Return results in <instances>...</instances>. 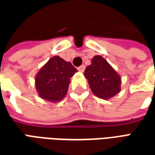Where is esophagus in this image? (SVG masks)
<instances>
[{
  "label": "esophagus",
  "mask_w": 155,
  "mask_h": 155,
  "mask_svg": "<svg viewBox=\"0 0 155 155\" xmlns=\"http://www.w3.org/2000/svg\"><path fill=\"white\" fill-rule=\"evenodd\" d=\"M77 69H78V71H81V72H83V71H84V69H85V66H84V64H82V65H81V66H79Z\"/></svg>",
  "instance_id": "obj_1"
}]
</instances>
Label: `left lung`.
<instances>
[{
  "label": "left lung",
  "mask_w": 155,
  "mask_h": 155,
  "mask_svg": "<svg viewBox=\"0 0 155 155\" xmlns=\"http://www.w3.org/2000/svg\"><path fill=\"white\" fill-rule=\"evenodd\" d=\"M84 74L92 92L101 99L107 100L120 92V77L101 55H95L92 59Z\"/></svg>",
  "instance_id": "1"
}]
</instances>
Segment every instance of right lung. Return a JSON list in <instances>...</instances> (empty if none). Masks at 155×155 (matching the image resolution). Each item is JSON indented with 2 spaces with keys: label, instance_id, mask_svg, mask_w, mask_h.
<instances>
[{
  "label": "right lung",
  "instance_id": "obj_1",
  "mask_svg": "<svg viewBox=\"0 0 155 155\" xmlns=\"http://www.w3.org/2000/svg\"><path fill=\"white\" fill-rule=\"evenodd\" d=\"M77 70L59 56H54L36 75L35 87L42 99L51 102L62 100L66 94L70 79Z\"/></svg>",
  "mask_w": 155,
  "mask_h": 155
}]
</instances>
